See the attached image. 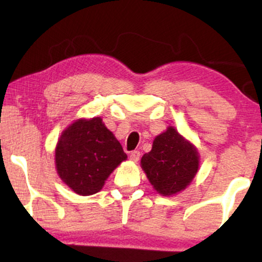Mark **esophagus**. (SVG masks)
<instances>
[{
  "label": "esophagus",
  "mask_w": 262,
  "mask_h": 262,
  "mask_svg": "<svg viewBox=\"0 0 262 262\" xmlns=\"http://www.w3.org/2000/svg\"><path fill=\"white\" fill-rule=\"evenodd\" d=\"M129 158L132 161L136 163V161H139V159H140V152L139 150H133V152L129 154Z\"/></svg>",
  "instance_id": "34e87169"
}]
</instances>
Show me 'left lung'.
<instances>
[{
  "label": "left lung",
  "instance_id": "left-lung-1",
  "mask_svg": "<svg viewBox=\"0 0 262 262\" xmlns=\"http://www.w3.org/2000/svg\"><path fill=\"white\" fill-rule=\"evenodd\" d=\"M200 166V156L192 143L173 127L158 135L152 150L143 154L141 167L153 189L163 196H171L186 189Z\"/></svg>",
  "mask_w": 262,
  "mask_h": 262
}]
</instances>
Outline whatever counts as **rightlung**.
<instances>
[{
  "instance_id": "1",
  "label": "right lung",
  "mask_w": 262,
  "mask_h": 262,
  "mask_svg": "<svg viewBox=\"0 0 262 262\" xmlns=\"http://www.w3.org/2000/svg\"><path fill=\"white\" fill-rule=\"evenodd\" d=\"M126 159L122 146L101 117L75 121L61 133L56 147L58 174L80 196L101 191L110 173Z\"/></svg>"
}]
</instances>
